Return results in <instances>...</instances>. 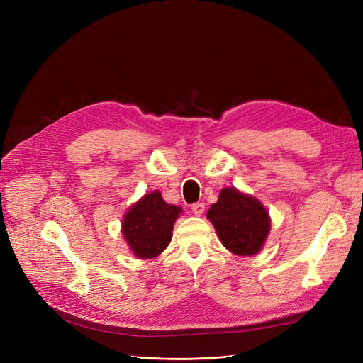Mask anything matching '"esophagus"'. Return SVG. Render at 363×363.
I'll use <instances>...</instances> for the list:
<instances>
[{
    "label": "esophagus",
    "mask_w": 363,
    "mask_h": 363,
    "mask_svg": "<svg viewBox=\"0 0 363 363\" xmlns=\"http://www.w3.org/2000/svg\"><path fill=\"white\" fill-rule=\"evenodd\" d=\"M192 212H194L196 216L203 215V213H204V203H195V204H192Z\"/></svg>",
    "instance_id": "1"
}]
</instances>
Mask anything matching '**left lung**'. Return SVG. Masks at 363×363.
<instances>
[{"label": "left lung", "mask_w": 363, "mask_h": 363, "mask_svg": "<svg viewBox=\"0 0 363 363\" xmlns=\"http://www.w3.org/2000/svg\"><path fill=\"white\" fill-rule=\"evenodd\" d=\"M223 245L238 256H251L262 248L269 232V215L252 196L225 188L207 212Z\"/></svg>", "instance_id": "1"}]
</instances>
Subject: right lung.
<instances>
[{
  "instance_id": "obj_1",
  "label": "right lung",
  "mask_w": 363,
  "mask_h": 363,
  "mask_svg": "<svg viewBox=\"0 0 363 363\" xmlns=\"http://www.w3.org/2000/svg\"><path fill=\"white\" fill-rule=\"evenodd\" d=\"M180 207L164 203L160 192H151L130 207L124 216L123 233L135 256L152 259L168 247Z\"/></svg>"
}]
</instances>
